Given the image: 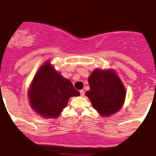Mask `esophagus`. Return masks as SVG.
I'll list each match as a JSON object with an SVG mask.
<instances>
[{
    "instance_id": "34e87169",
    "label": "esophagus",
    "mask_w": 156,
    "mask_h": 156,
    "mask_svg": "<svg viewBox=\"0 0 156 156\" xmlns=\"http://www.w3.org/2000/svg\"><path fill=\"white\" fill-rule=\"evenodd\" d=\"M80 94H81V96H84V90H80Z\"/></svg>"
}]
</instances>
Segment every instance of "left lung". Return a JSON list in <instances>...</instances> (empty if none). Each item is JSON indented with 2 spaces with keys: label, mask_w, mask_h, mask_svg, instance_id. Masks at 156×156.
Listing matches in <instances>:
<instances>
[{
  "label": "left lung",
  "mask_w": 156,
  "mask_h": 156,
  "mask_svg": "<svg viewBox=\"0 0 156 156\" xmlns=\"http://www.w3.org/2000/svg\"><path fill=\"white\" fill-rule=\"evenodd\" d=\"M90 90L85 93L94 108L104 116L120 110L126 98V89L113 70L97 69L88 78Z\"/></svg>",
  "instance_id": "8db88e82"
}]
</instances>
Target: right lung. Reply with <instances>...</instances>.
Returning <instances> with one entry per match:
<instances>
[{
	"mask_svg": "<svg viewBox=\"0 0 156 156\" xmlns=\"http://www.w3.org/2000/svg\"><path fill=\"white\" fill-rule=\"evenodd\" d=\"M79 95L70 80L55 71L49 62L38 70L28 90L32 109L44 118L58 117L69 98Z\"/></svg>",
	"mask_w": 156,
	"mask_h": 156,
	"instance_id": "add662e5",
	"label": "right lung"
}]
</instances>
